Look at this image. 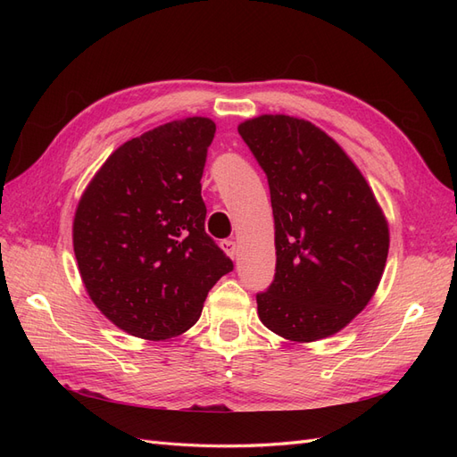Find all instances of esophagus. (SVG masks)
I'll return each instance as SVG.
<instances>
[{"label": "esophagus", "instance_id": "obj_1", "mask_svg": "<svg viewBox=\"0 0 457 457\" xmlns=\"http://www.w3.org/2000/svg\"><path fill=\"white\" fill-rule=\"evenodd\" d=\"M220 247H223V252H225L230 259H234V257L238 255V245H237V242L223 240V242H220Z\"/></svg>", "mask_w": 457, "mask_h": 457}]
</instances>
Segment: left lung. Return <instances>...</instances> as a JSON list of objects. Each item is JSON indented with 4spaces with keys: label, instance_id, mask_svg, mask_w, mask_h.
<instances>
[{
    "label": "left lung",
    "instance_id": "left-lung-1",
    "mask_svg": "<svg viewBox=\"0 0 457 457\" xmlns=\"http://www.w3.org/2000/svg\"><path fill=\"white\" fill-rule=\"evenodd\" d=\"M267 173L276 274L257 314L276 336L311 343L337 334L376 294L389 225L354 162L314 123L262 114L238 126Z\"/></svg>",
    "mask_w": 457,
    "mask_h": 457
}]
</instances>
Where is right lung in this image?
<instances>
[{"mask_svg":"<svg viewBox=\"0 0 457 457\" xmlns=\"http://www.w3.org/2000/svg\"><path fill=\"white\" fill-rule=\"evenodd\" d=\"M210 118L163 123L123 143L81 195L72 227L81 282L110 322L163 341L198 322L207 292L234 269L207 237L202 173Z\"/></svg>","mask_w":457,"mask_h":457,"instance_id":"1","label":"right lung"}]
</instances>
